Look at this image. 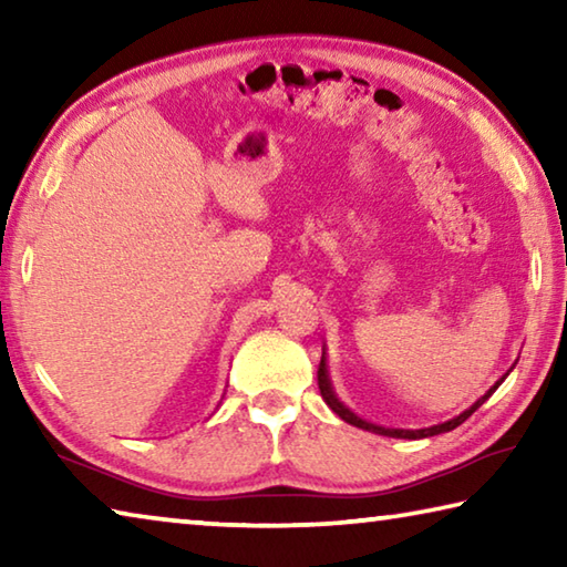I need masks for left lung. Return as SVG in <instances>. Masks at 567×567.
Listing matches in <instances>:
<instances>
[{"instance_id": "obj_1", "label": "left lung", "mask_w": 567, "mask_h": 567, "mask_svg": "<svg viewBox=\"0 0 567 567\" xmlns=\"http://www.w3.org/2000/svg\"><path fill=\"white\" fill-rule=\"evenodd\" d=\"M505 380V378H503ZM503 380H497L495 385L485 392L483 398H480L475 405H470L465 412H460L457 417L447 420V422H440V425H433V427H422V430H395V427H380V425H372V422L362 420L354 415V412L350 408H344L342 402L338 400V395H334V390L330 385V375H328V364H324V352H322V360H320V368H318V385H320V395L322 400L328 402L330 410L334 412V415H340L344 422H350V425L354 427H362V430H370V433L375 435H388V437H408V440H420V437H433V435H440V433H450V430H455L457 425H463V422L473 415V412L483 405V402L493 395V392L497 390V385H501Z\"/></svg>"}]
</instances>
